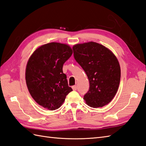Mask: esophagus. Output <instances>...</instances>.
Instances as JSON below:
<instances>
[{"instance_id":"1","label":"esophagus","mask_w":146,"mask_h":146,"mask_svg":"<svg viewBox=\"0 0 146 146\" xmlns=\"http://www.w3.org/2000/svg\"><path fill=\"white\" fill-rule=\"evenodd\" d=\"M72 89L74 90H77V86H73L72 87Z\"/></svg>"}]
</instances>
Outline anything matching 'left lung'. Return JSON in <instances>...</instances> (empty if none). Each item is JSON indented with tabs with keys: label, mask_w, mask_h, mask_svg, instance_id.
<instances>
[{
	"label": "left lung",
	"mask_w": 146,
	"mask_h": 146,
	"mask_svg": "<svg viewBox=\"0 0 146 146\" xmlns=\"http://www.w3.org/2000/svg\"><path fill=\"white\" fill-rule=\"evenodd\" d=\"M72 49L74 59L85 71L90 84L84 99L93 108L108 104L117 92L121 80L117 58L108 48L94 42L75 45Z\"/></svg>",
	"instance_id": "8db88e82"
}]
</instances>
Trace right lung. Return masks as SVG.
<instances>
[{
    "mask_svg": "<svg viewBox=\"0 0 146 146\" xmlns=\"http://www.w3.org/2000/svg\"><path fill=\"white\" fill-rule=\"evenodd\" d=\"M72 54L67 45L51 42L38 47L29 59L25 70L27 88L35 101L44 108H59L72 90L62 70Z\"/></svg>",
    "mask_w": 146,
    "mask_h": 146,
    "instance_id": "1",
    "label": "right lung"
}]
</instances>
